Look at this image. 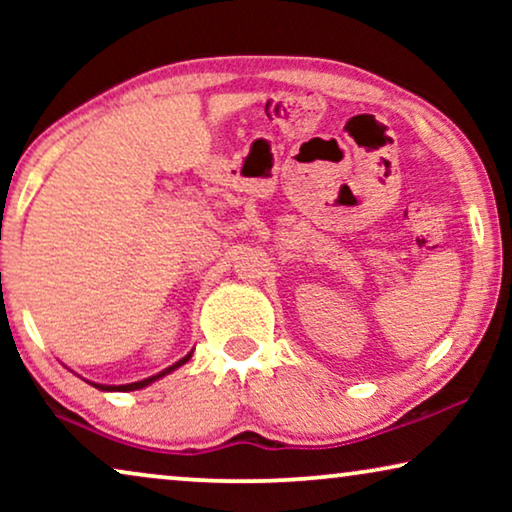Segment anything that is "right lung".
Wrapping results in <instances>:
<instances>
[{"mask_svg": "<svg viewBox=\"0 0 512 512\" xmlns=\"http://www.w3.org/2000/svg\"><path fill=\"white\" fill-rule=\"evenodd\" d=\"M193 356V352H188L184 359H179L177 363H172L170 368H165V370H160L158 375H151V377H146V380H139V382H130V384H97V382H90L93 384L95 389H100V391H137V389H144V387H149V384H153L156 380H160V377H165V375H170L172 370H177V368H181L184 366V363L191 359Z\"/></svg>", "mask_w": 512, "mask_h": 512, "instance_id": "1", "label": "right lung"}]
</instances>
